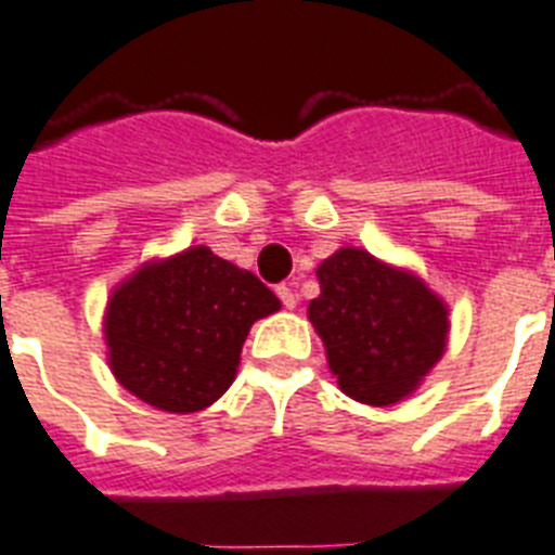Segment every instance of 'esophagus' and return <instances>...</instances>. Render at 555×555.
Returning a JSON list of instances; mask_svg holds the SVG:
<instances>
[{"label": "esophagus", "mask_w": 555, "mask_h": 555, "mask_svg": "<svg viewBox=\"0 0 555 555\" xmlns=\"http://www.w3.org/2000/svg\"><path fill=\"white\" fill-rule=\"evenodd\" d=\"M276 293H279V299H282V305H285L287 310H293L296 305H299V293L293 291L291 285H279Z\"/></svg>", "instance_id": "esophagus-1"}]
</instances>
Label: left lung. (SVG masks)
<instances>
[{
    "mask_svg": "<svg viewBox=\"0 0 555 555\" xmlns=\"http://www.w3.org/2000/svg\"><path fill=\"white\" fill-rule=\"evenodd\" d=\"M308 317L341 393L387 408L422 385L448 345V305L408 270L341 247L317 270Z\"/></svg>",
    "mask_w": 555,
    "mask_h": 555,
    "instance_id": "obj_1",
    "label": "left lung"
}]
</instances>
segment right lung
Returning <instances> with one entry per match:
<instances>
[{
	"label": "right lung",
	"mask_w": 555,
	"mask_h": 555,
	"mask_svg": "<svg viewBox=\"0 0 555 555\" xmlns=\"http://www.w3.org/2000/svg\"><path fill=\"white\" fill-rule=\"evenodd\" d=\"M282 301L250 270L196 245L121 282L105 313L116 382L168 413H196L236 379L250 324Z\"/></svg>",
	"instance_id": "right-lung-1"
}]
</instances>
